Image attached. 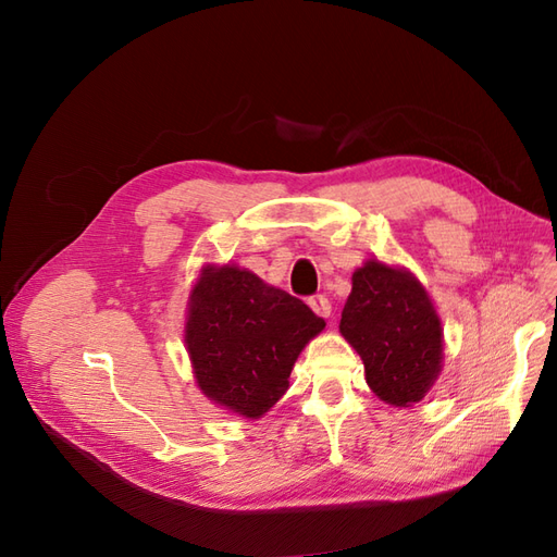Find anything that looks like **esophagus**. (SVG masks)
<instances>
[{
	"label": "esophagus",
	"instance_id": "1",
	"mask_svg": "<svg viewBox=\"0 0 557 557\" xmlns=\"http://www.w3.org/2000/svg\"><path fill=\"white\" fill-rule=\"evenodd\" d=\"M308 306L320 314V317H331V304H329V298L326 296H310L308 298Z\"/></svg>",
	"mask_w": 557,
	"mask_h": 557
}]
</instances>
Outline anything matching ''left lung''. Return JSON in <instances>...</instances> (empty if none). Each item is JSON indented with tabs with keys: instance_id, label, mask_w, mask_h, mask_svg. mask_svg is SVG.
Masks as SVG:
<instances>
[{
	"instance_id": "obj_1",
	"label": "left lung",
	"mask_w": 557,
	"mask_h": 557,
	"mask_svg": "<svg viewBox=\"0 0 557 557\" xmlns=\"http://www.w3.org/2000/svg\"><path fill=\"white\" fill-rule=\"evenodd\" d=\"M341 333L385 404H418L441 373V320L422 284L404 268L371 259L355 270Z\"/></svg>"
}]
</instances>
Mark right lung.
Listing matches in <instances>:
<instances>
[{
    "label": "right lung",
    "mask_w": 557,
    "mask_h": 557,
    "mask_svg": "<svg viewBox=\"0 0 557 557\" xmlns=\"http://www.w3.org/2000/svg\"><path fill=\"white\" fill-rule=\"evenodd\" d=\"M324 326L304 300L228 263L202 268L184 341L202 394L257 420L282 399L300 349Z\"/></svg>",
    "instance_id": "add662e5"
}]
</instances>
